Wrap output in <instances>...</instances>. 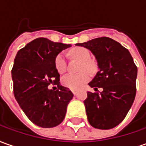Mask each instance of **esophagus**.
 <instances>
[{
  "label": "esophagus",
  "mask_w": 146,
  "mask_h": 146,
  "mask_svg": "<svg viewBox=\"0 0 146 146\" xmlns=\"http://www.w3.org/2000/svg\"><path fill=\"white\" fill-rule=\"evenodd\" d=\"M71 91H72V93H73V95H77V91H76V90H71Z\"/></svg>",
  "instance_id": "obj_1"
}]
</instances>
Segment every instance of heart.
Masks as SVG:
<instances>
[{
    "mask_svg": "<svg viewBox=\"0 0 146 146\" xmlns=\"http://www.w3.org/2000/svg\"><path fill=\"white\" fill-rule=\"evenodd\" d=\"M70 54L82 61L81 69L94 71V65L90 61V52L86 48L77 47L70 51ZM55 66L59 73H64L66 69V58L63 52L59 53L55 58ZM90 79V74L87 71L78 73H68L62 78V84L70 90H79Z\"/></svg>",
    "mask_w": 146,
    "mask_h": 146,
    "instance_id": "1",
    "label": "heart"
}]
</instances>
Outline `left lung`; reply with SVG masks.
I'll use <instances>...</instances> for the list:
<instances>
[{
	"label": "left lung",
	"mask_w": 146,
	"mask_h": 146,
	"mask_svg": "<svg viewBox=\"0 0 146 146\" xmlns=\"http://www.w3.org/2000/svg\"><path fill=\"white\" fill-rule=\"evenodd\" d=\"M76 45L91 51L99 69L89 83L96 92H88L84 101L88 121L96 129H112L122 121L133 103L137 68L127 48L110 37ZM98 88L103 91L98 92Z\"/></svg>",
	"instance_id": "left-lung-1"
}]
</instances>
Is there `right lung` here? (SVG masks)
<instances>
[{"label":"right lung","mask_w":146,"mask_h":146,"mask_svg":"<svg viewBox=\"0 0 146 146\" xmlns=\"http://www.w3.org/2000/svg\"><path fill=\"white\" fill-rule=\"evenodd\" d=\"M71 44L39 37L20 49L12 69L13 94L28 118L37 126L52 128L64 120L73 93L60 86L55 58ZM55 78L58 89L48 86ZM54 81H53L54 82Z\"/></svg>","instance_id":"right-lung-1"}]
</instances>
